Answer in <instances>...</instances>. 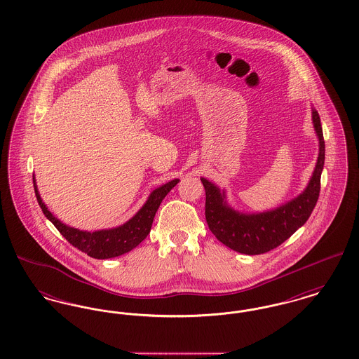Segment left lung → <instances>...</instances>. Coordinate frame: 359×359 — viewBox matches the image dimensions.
<instances>
[{"label": "left lung", "instance_id": "1", "mask_svg": "<svg viewBox=\"0 0 359 359\" xmlns=\"http://www.w3.org/2000/svg\"><path fill=\"white\" fill-rule=\"evenodd\" d=\"M311 109L319 154L307 187L290 202L262 212H241L227 203L224 189L201 177L205 189V221L212 234L227 248L248 256L262 255L281 245L307 222L319 198L325 152L319 113Z\"/></svg>", "mask_w": 359, "mask_h": 359}]
</instances>
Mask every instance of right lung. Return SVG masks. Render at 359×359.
<instances>
[{"instance_id":"add662e5","label":"right lung","mask_w":359,"mask_h":359,"mask_svg":"<svg viewBox=\"0 0 359 359\" xmlns=\"http://www.w3.org/2000/svg\"><path fill=\"white\" fill-rule=\"evenodd\" d=\"M177 183H179V179H173L171 182L154 189L148 196L147 202L137 211L136 215H133L128 222L113 229L85 231L60 222L52 214L39 194L34 176V194H36L39 205L43 214L47 217V219H50L53 223V226L72 246L82 250L87 256L98 258V259L122 256L130 252L132 249H135L144 239L147 238V236L151 231L158 205Z\"/></svg>"}]
</instances>
